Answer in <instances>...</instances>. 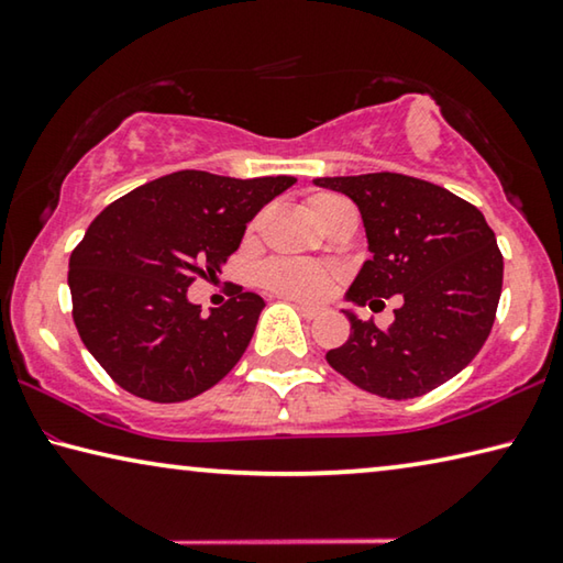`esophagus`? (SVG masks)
Listing matches in <instances>:
<instances>
[{"label": "esophagus", "mask_w": 563, "mask_h": 563, "mask_svg": "<svg viewBox=\"0 0 563 563\" xmlns=\"http://www.w3.org/2000/svg\"><path fill=\"white\" fill-rule=\"evenodd\" d=\"M295 308L300 310V316L305 318V320H316V318H320V308H312V305H302V302H298V300H292V298H288Z\"/></svg>", "instance_id": "esophagus-1"}]
</instances>
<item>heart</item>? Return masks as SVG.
<instances>
[{"label": "heart", "instance_id": "obj_1", "mask_svg": "<svg viewBox=\"0 0 563 563\" xmlns=\"http://www.w3.org/2000/svg\"><path fill=\"white\" fill-rule=\"evenodd\" d=\"M338 196L332 194H312L308 198V208L312 218L325 203L335 201ZM338 271L325 263H312V261H298V258H275L263 265L261 280L268 290L285 295L292 300L316 302L322 300L330 292L332 285L338 280Z\"/></svg>", "mask_w": 563, "mask_h": 563}]
</instances>
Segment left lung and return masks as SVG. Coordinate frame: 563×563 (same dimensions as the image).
<instances>
[{
	"label": "left lung",
	"instance_id": "1",
	"mask_svg": "<svg viewBox=\"0 0 563 563\" xmlns=\"http://www.w3.org/2000/svg\"><path fill=\"white\" fill-rule=\"evenodd\" d=\"M355 201L365 261L345 298L383 305L402 295L387 330L345 310L350 338L328 362L352 385L387 399L432 393L487 342L501 295L504 258L479 208L442 186L402 174L316 178Z\"/></svg>",
	"mask_w": 563,
	"mask_h": 563
}]
</instances>
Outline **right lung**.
<instances>
[{
    "label": "right lung",
    "mask_w": 563,
    "mask_h": 563,
    "mask_svg": "<svg viewBox=\"0 0 563 563\" xmlns=\"http://www.w3.org/2000/svg\"><path fill=\"white\" fill-rule=\"evenodd\" d=\"M295 180L176 170L93 218L69 258V290L79 338L113 383L151 402H184L231 373L263 298L238 290L206 318L186 290L221 273L245 225Z\"/></svg>",
    "instance_id": "1"
}]
</instances>
